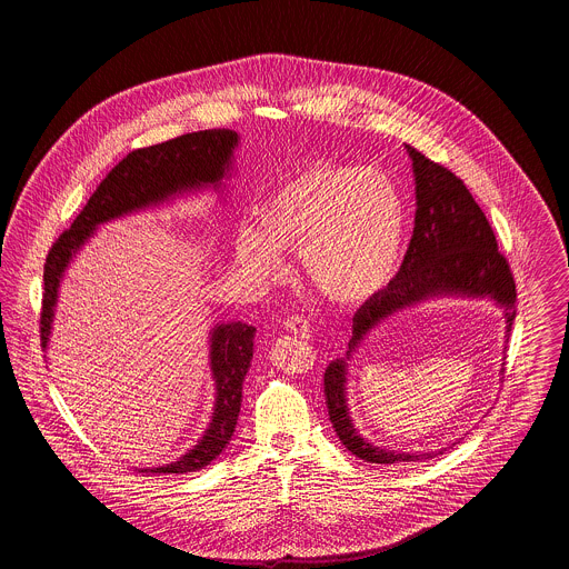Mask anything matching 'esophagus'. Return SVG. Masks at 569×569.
Returning a JSON list of instances; mask_svg holds the SVG:
<instances>
[{"label":"esophagus","mask_w":569,"mask_h":569,"mask_svg":"<svg viewBox=\"0 0 569 569\" xmlns=\"http://www.w3.org/2000/svg\"><path fill=\"white\" fill-rule=\"evenodd\" d=\"M283 328L290 330V332H295L300 339H309V337H311V326H309V322H307L305 318H300V316L286 318V320H283Z\"/></svg>","instance_id":"obj_1"}]
</instances>
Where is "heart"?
Here are the masks:
<instances>
[{"instance_id":"heart-1","label":"heart","mask_w":569,"mask_h":569,"mask_svg":"<svg viewBox=\"0 0 569 569\" xmlns=\"http://www.w3.org/2000/svg\"><path fill=\"white\" fill-rule=\"evenodd\" d=\"M260 228L237 230V260L247 279L267 288L288 267L281 251H298L305 277L339 305L367 302L403 262L407 204L397 181L376 168L311 163L274 186L258 204Z\"/></svg>"}]
</instances>
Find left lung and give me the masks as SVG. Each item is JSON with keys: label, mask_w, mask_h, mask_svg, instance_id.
Instances as JSON below:
<instances>
[{"label": "left lung", "mask_w": 569, "mask_h": 569, "mask_svg": "<svg viewBox=\"0 0 569 569\" xmlns=\"http://www.w3.org/2000/svg\"><path fill=\"white\" fill-rule=\"evenodd\" d=\"M406 147L416 177L413 234L397 277L353 313L348 360L371 328L427 298H490L503 309L508 335L515 325V277L508 260L497 249L487 216L452 170L431 162L418 149ZM346 383L348 362L337 358L325 373L326 407L341 443L358 459L392 465L433 459L443 452H399L362 439L350 418Z\"/></svg>", "instance_id": "left-lung-1"}]
</instances>
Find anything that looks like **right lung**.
I'll use <instances>...</instances> for the list:
<instances>
[{
  "label": "right lung",
  "mask_w": 569,
  "mask_h": 569,
  "mask_svg": "<svg viewBox=\"0 0 569 569\" xmlns=\"http://www.w3.org/2000/svg\"><path fill=\"white\" fill-rule=\"evenodd\" d=\"M239 134L232 130H202L166 140L162 144L136 149L117 163L107 179L91 193L74 223L54 241L44 264V295L40 313V341L47 348L53 328L54 305L59 283L72 258L93 237L100 223L130 216L186 191L216 188L219 190L232 163V151ZM253 326L243 322L219 325L211 332V371L216 379V409L202 439L181 459L147 473H188L207 467L221 455L232 439L243 381L253 358Z\"/></svg>",
  "instance_id": "1"
}]
</instances>
